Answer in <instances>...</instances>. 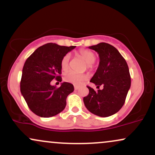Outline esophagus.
Returning <instances> with one entry per match:
<instances>
[{
    "label": "esophagus",
    "instance_id": "34e87169",
    "mask_svg": "<svg viewBox=\"0 0 155 155\" xmlns=\"http://www.w3.org/2000/svg\"><path fill=\"white\" fill-rule=\"evenodd\" d=\"M79 86H77V85H74V89H75V90H79Z\"/></svg>",
    "mask_w": 155,
    "mask_h": 155
}]
</instances>
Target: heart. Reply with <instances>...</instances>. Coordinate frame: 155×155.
I'll return each instance as SVG.
<instances>
[{
  "instance_id": "heart-1",
  "label": "heart",
  "mask_w": 155,
  "mask_h": 155,
  "mask_svg": "<svg viewBox=\"0 0 155 155\" xmlns=\"http://www.w3.org/2000/svg\"><path fill=\"white\" fill-rule=\"evenodd\" d=\"M78 55L87 64V67L90 68L92 63L95 61L96 56L93 52L87 49H81L78 52ZM71 54H66L64 55L62 58L60 66L62 70L66 71L69 68V63H70ZM63 79L67 82H70L74 84H79L81 81H84L87 79V75L86 74H79L73 71L67 72L63 76Z\"/></svg>"
}]
</instances>
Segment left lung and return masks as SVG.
<instances>
[{
	"instance_id": "1",
	"label": "left lung",
	"mask_w": 155,
	"mask_h": 155,
	"mask_svg": "<svg viewBox=\"0 0 155 155\" xmlns=\"http://www.w3.org/2000/svg\"><path fill=\"white\" fill-rule=\"evenodd\" d=\"M97 51L99 65L90 81L103 90L95 92L87 87L89 94L83 98L85 106L91 113L101 117L114 114L122 107L130 88L131 79L127 64L114 47L100 43L89 47Z\"/></svg>"
}]
</instances>
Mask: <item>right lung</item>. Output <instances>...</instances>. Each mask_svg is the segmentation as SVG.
<instances>
[{
  "mask_svg": "<svg viewBox=\"0 0 155 155\" xmlns=\"http://www.w3.org/2000/svg\"><path fill=\"white\" fill-rule=\"evenodd\" d=\"M76 47L48 43L38 47L26 60L22 69L20 91L28 107L41 117L58 114L66 106L68 95L74 92L72 84L51 85V80L61 81L62 58Z\"/></svg>",
  "mask_w": 155,
  "mask_h": 155,
  "instance_id": "1",
  "label": "right lung"
}]
</instances>
